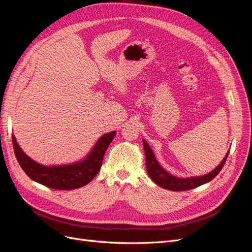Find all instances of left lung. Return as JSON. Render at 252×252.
<instances>
[{"label": "left lung", "instance_id": "1", "mask_svg": "<svg viewBox=\"0 0 252 252\" xmlns=\"http://www.w3.org/2000/svg\"><path fill=\"white\" fill-rule=\"evenodd\" d=\"M143 146L145 151V157H146V169L150 179L154 181L157 185L161 186L162 188L171 190V191H184V190H190L210 182L212 179H215L217 177L220 170H222L227 159V157L229 155V151H228L225 158H223V161L218 165V167H216L215 169L207 174L200 175V177L178 178L170 174L158 164L155 157L154 151H152V149L145 140H143Z\"/></svg>", "mask_w": 252, "mask_h": 252}]
</instances>
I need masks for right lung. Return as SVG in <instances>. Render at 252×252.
I'll list each match as a JSON object with an SVG mask.
<instances>
[{
	"mask_svg": "<svg viewBox=\"0 0 252 252\" xmlns=\"http://www.w3.org/2000/svg\"><path fill=\"white\" fill-rule=\"evenodd\" d=\"M116 131L103 134L89 154L81 161L64 164L45 166L30 158L12 134L14 155L24 172L32 181L57 190H71L85 186L100 171L106 149L113 140Z\"/></svg>",
	"mask_w": 252,
	"mask_h": 252,
	"instance_id": "add662e5",
	"label": "right lung"
}]
</instances>
